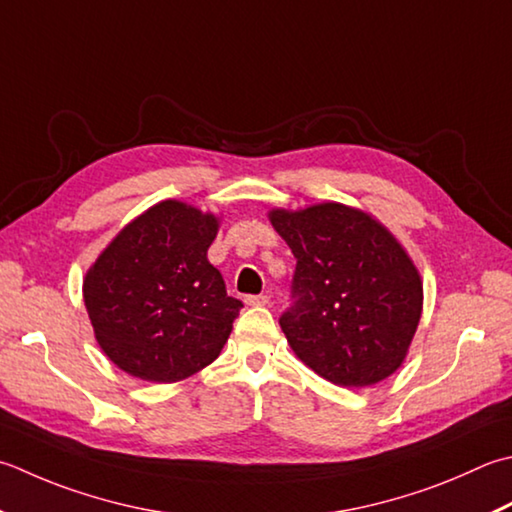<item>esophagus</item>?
<instances>
[{
    "label": "esophagus",
    "mask_w": 512,
    "mask_h": 512,
    "mask_svg": "<svg viewBox=\"0 0 512 512\" xmlns=\"http://www.w3.org/2000/svg\"><path fill=\"white\" fill-rule=\"evenodd\" d=\"M244 302L248 306H266L268 304V295H248Z\"/></svg>",
    "instance_id": "obj_1"
}]
</instances>
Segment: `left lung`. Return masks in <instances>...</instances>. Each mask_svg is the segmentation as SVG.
I'll return each mask as SVG.
<instances>
[{
	"mask_svg": "<svg viewBox=\"0 0 512 512\" xmlns=\"http://www.w3.org/2000/svg\"><path fill=\"white\" fill-rule=\"evenodd\" d=\"M270 222L297 259L293 304L279 317L295 355L346 388L393 375L422 317V279L406 250L344 204L273 210Z\"/></svg>",
	"mask_w": 512,
	"mask_h": 512,
	"instance_id": "left-lung-1",
	"label": "left lung"
}]
</instances>
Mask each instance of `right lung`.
Instances as JSON below:
<instances>
[{"instance_id": "add662e5", "label": "right lung", "mask_w": 512, "mask_h": 512, "mask_svg": "<svg viewBox=\"0 0 512 512\" xmlns=\"http://www.w3.org/2000/svg\"><path fill=\"white\" fill-rule=\"evenodd\" d=\"M217 219L162 202L130 222L99 255L84 302L99 346L146 382L190 377L222 353L244 304L208 262Z\"/></svg>"}]
</instances>
